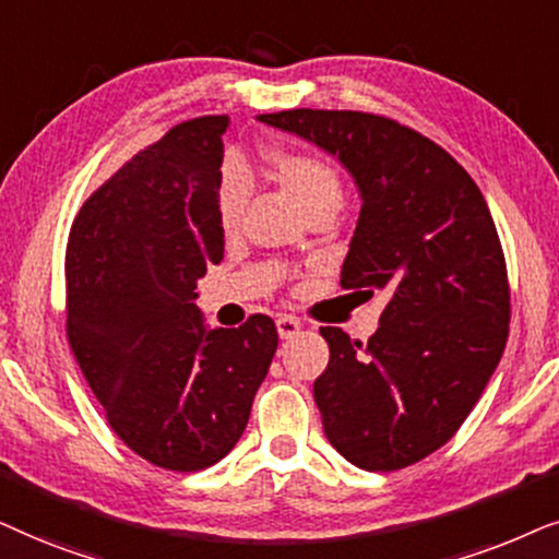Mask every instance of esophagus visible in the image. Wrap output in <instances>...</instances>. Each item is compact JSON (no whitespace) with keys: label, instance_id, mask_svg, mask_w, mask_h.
<instances>
[{"label":"esophagus","instance_id":"esophagus-1","mask_svg":"<svg viewBox=\"0 0 559 559\" xmlns=\"http://www.w3.org/2000/svg\"><path fill=\"white\" fill-rule=\"evenodd\" d=\"M275 326H278L281 340H292V337H296V334H299L301 322L296 317H278V319H275Z\"/></svg>","mask_w":559,"mask_h":559}]
</instances>
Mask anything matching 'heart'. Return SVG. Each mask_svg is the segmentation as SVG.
Instances as JSON below:
<instances>
[{
	"label": "heart",
	"instance_id": "1",
	"mask_svg": "<svg viewBox=\"0 0 559 559\" xmlns=\"http://www.w3.org/2000/svg\"><path fill=\"white\" fill-rule=\"evenodd\" d=\"M265 163L271 174L292 189L307 214L317 210L340 212L342 202H345V186H342L340 170L322 155L273 151ZM248 197L250 181L245 170L237 163H227L217 186V217L222 229L229 233V229L237 227Z\"/></svg>",
	"mask_w": 559,
	"mask_h": 559
}]
</instances>
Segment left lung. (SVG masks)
<instances>
[{
    "label": "left lung",
    "mask_w": 559,
    "mask_h": 559,
    "mask_svg": "<svg viewBox=\"0 0 559 559\" xmlns=\"http://www.w3.org/2000/svg\"><path fill=\"white\" fill-rule=\"evenodd\" d=\"M260 122L337 158L360 191L342 288L385 294L366 345L322 326L314 381L326 440L362 471H401L460 429L509 337V278L493 217L467 170L396 119L288 109Z\"/></svg>",
    "instance_id": "8db88e82"
}]
</instances>
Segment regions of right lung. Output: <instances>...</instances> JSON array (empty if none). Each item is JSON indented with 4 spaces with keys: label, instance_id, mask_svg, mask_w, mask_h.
Wrapping results in <instances>:
<instances>
[{
    "label": "right lung",
    "instance_id": "add662e5",
    "mask_svg": "<svg viewBox=\"0 0 559 559\" xmlns=\"http://www.w3.org/2000/svg\"><path fill=\"white\" fill-rule=\"evenodd\" d=\"M229 117L176 124L81 206L66 248V332L109 427L166 471L219 463L248 427L278 332L210 330L197 281L225 255L217 186Z\"/></svg>",
    "mask_w": 559,
    "mask_h": 559
}]
</instances>
